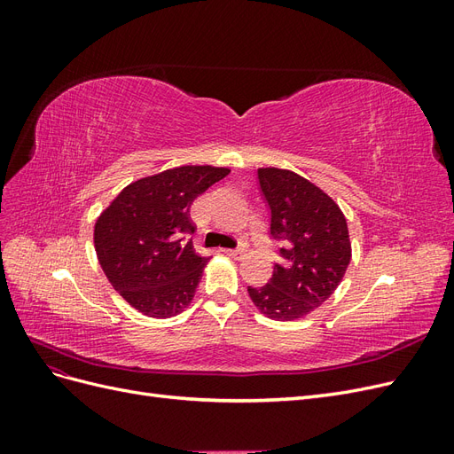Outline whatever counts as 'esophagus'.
Instances as JSON below:
<instances>
[{
	"label": "esophagus",
	"instance_id": "34e87169",
	"mask_svg": "<svg viewBox=\"0 0 454 454\" xmlns=\"http://www.w3.org/2000/svg\"><path fill=\"white\" fill-rule=\"evenodd\" d=\"M223 254H227V255L232 257V259H242L246 252H244L242 248H237V250H223Z\"/></svg>",
	"mask_w": 454,
	"mask_h": 454
}]
</instances>
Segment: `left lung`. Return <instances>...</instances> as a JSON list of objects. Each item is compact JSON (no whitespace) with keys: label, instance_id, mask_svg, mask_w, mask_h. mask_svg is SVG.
<instances>
[{"label":"left lung","instance_id":"left-lung-1","mask_svg":"<svg viewBox=\"0 0 454 454\" xmlns=\"http://www.w3.org/2000/svg\"><path fill=\"white\" fill-rule=\"evenodd\" d=\"M257 182L282 261L269 284L248 286V294L270 320L303 318L345 277L352 255L347 219L332 197L292 170L259 168Z\"/></svg>","mask_w":454,"mask_h":454}]
</instances>
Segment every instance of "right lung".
<instances>
[{
  "mask_svg": "<svg viewBox=\"0 0 454 454\" xmlns=\"http://www.w3.org/2000/svg\"><path fill=\"white\" fill-rule=\"evenodd\" d=\"M229 168L180 167L127 185L94 225V248L107 280L130 307L170 318L189 307L210 257L195 252L193 200Z\"/></svg>",
  "mask_w": 454,
  "mask_h": 454,
  "instance_id": "obj_1",
  "label": "right lung"
}]
</instances>
